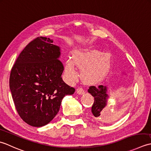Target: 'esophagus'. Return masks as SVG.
Wrapping results in <instances>:
<instances>
[{
	"instance_id": "1",
	"label": "esophagus",
	"mask_w": 151,
	"mask_h": 151,
	"mask_svg": "<svg viewBox=\"0 0 151 151\" xmlns=\"http://www.w3.org/2000/svg\"><path fill=\"white\" fill-rule=\"evenodd\" d=\"M76 92H77V93H78V94H81V95L85 93L83 88H81V87H79L78 88H77Z\"/></svg>"
}]
</instances>
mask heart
Returning <instances> with one entry per match:
<instances>
[{
    "label": "heart",
    "instance_id": "1",
    "mask_svg": "<svg viewBox=\"0 0 151 151\" xmlns=\"http://www.w3.org/2000/svg\"><path fill=\"white\" fill-rule=\"evenodd\" d=\"M74 64L82 69V76L86 81L94 82L105 77L109 68L110 57L95 49L75 51L72 60L66 61L64 73L68 79L73 81L78 77Z\"/></svg>",
    "mask_w": 151,
    "mask_h": 151
}]
</instances>
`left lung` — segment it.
I'll list each match as a JSON object with an SVG mask.
<instances>
[{
    "label": "left lung",
    "mask_w": 151,
    "mask_h": 151,
    "mask_svg": "<svg viewBox=\"0 0 151 151\" xmlns=\"http://www.w3.org/2000/svg\"><path fill=\"white\" fill-rule=\"evenodd\" d=\"M107 92V87L103 85H99L98 87L91 86L88 89V93L94 98V102L91 109L92 113L98 121L104 122L111 120V115L106 108L109 98Z\"/></svg>",
    "instance_id": "8db88e82"
}]
</instances>
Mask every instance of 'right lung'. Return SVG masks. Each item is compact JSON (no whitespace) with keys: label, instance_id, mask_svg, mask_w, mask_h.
<instances>
[{"label":"right lung","instance_id":"add662e5","mask_svg":"<svg viewBox=\"0 0 151 151\" xmlns=\"http://www.w3.org/2000/svg\"><path fill=\"white\" fill-rule=\"evenodd\" d=\"M38 37L21 52L11 70L10 88L20 117L35 127L47 124L58 113L66 95L75 88L63 81L60 48Z\"/></svg>","mask_w":151,"mask_h":151}]
</instances>
